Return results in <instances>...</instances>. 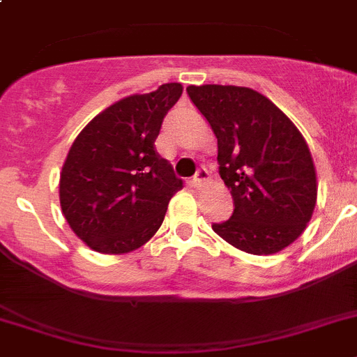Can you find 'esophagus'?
Masks as SVG:
<instances>
[{"instance_id":"1","label":"esophagus","mask_w":357,"mask_h":357,"mask_svg":"<svg viewBox=\"0 0 357 357\" xmlns=\"http://www.w3.org/2000/svg\"><path fill=\"white\" fill-rule=\"evenodd\" d=\"M208 178H210V174H208L206 169H199L197 174H195L194 179H192V183H194L195 188H201V186L208 181Z\"/></svg>"}]
</instances>
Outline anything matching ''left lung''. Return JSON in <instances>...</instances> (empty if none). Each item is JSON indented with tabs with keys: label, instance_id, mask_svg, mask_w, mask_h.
Wrapping results in <instances>:
<instances>
[{
	"label": "left lung",
	"instance_id": "left-lung-1",
	"mask_svg": "<svg viewBox=\"0 0 357 357\" xmlns=\"http://www.w3.org/2000/svg\"><path fill=\"white\" fill-rule=\"evenodd\" d=\"M218 144V174L234 210L213 231L249 255H275L301 236L317 204L310 147L274 102L247 86H186Z\"/></svg>",
	"mask_w": 357,
	"mask_h": 357
}]
</instances>
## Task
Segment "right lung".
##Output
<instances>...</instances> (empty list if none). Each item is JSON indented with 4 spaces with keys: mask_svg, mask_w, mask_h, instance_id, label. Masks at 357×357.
Instances as JSON below:
<instances>
[{
    "mask_svg": "<svg viewBox=\"0 0 357 357\" xmlns=\"http://www.w3.org/2000/svg\"><path fill=\"white\" fill-rule=\"evenodd\" d=\"M181 83L133 94L96 115L76 137L60 172V206L79 240L102 255H126L160 229L183 188L156 153L163 117Z\"/></svg>",
    "mask_w": 357,
    "mask_h": 357,
    "instance_id": "1",
    "label": "right lung"
}]
</instances>
